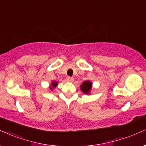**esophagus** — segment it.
<instances>
[{"instance_id": "obj_1", "label": "esophagus", "mask_w": 146, "mask_h": 146, "mask_svg": "<svg viewBox=\"0 0 146 146\" xmlns=\"http://www.w3.org/2000/svg\"><path fill=\"white\" fill-rule=\"evenodd\" d=\"M66 80H67V81H68V82H72L74 80V78H72V77H70V76H68L67 78H66Z\"/></svg>"}]
</instances>
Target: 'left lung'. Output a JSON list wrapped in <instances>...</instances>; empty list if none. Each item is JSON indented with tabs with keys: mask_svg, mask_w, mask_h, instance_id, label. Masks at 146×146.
I'll use <instances>...</instances> for the list:
<instances>
[{
	"mask_svg": "<svg viewBox=\"0 0 146 146\" xmlns=\"http://www.w3.org/2000/svg\"><path fill=\"white\" fill-rule=\"evenodd\" d=\"M91 88H92V83L89 80H86L83 82L80 85V89L83 92L84 94L89 95L91 91Z\"/></svg>",
	"mask_w": 146,
	"mask_h": 146,
	"instance_id": "left-lung-1",
	"label": "left lung"
}]
</instances>
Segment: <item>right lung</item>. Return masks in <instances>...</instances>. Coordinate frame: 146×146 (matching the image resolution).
<instances>
[{
	"instance_id": "obj_1",
	"label": "right lung",
	"mask_w": 146,
	"mask_h": 146,
	"mask_svg": "<svg viewBox=\"0 0 146 146\" xmlns=\"http://www.w3.org/2000/svg\"><path fill=\"white\" fill-rule=\"evenodd\" d=\"M57 84H58V82H56V81H53L51 82V86H50V89L53 90V89H54V88H55L57 86Z\"/></svg>"
}]
</instances>
